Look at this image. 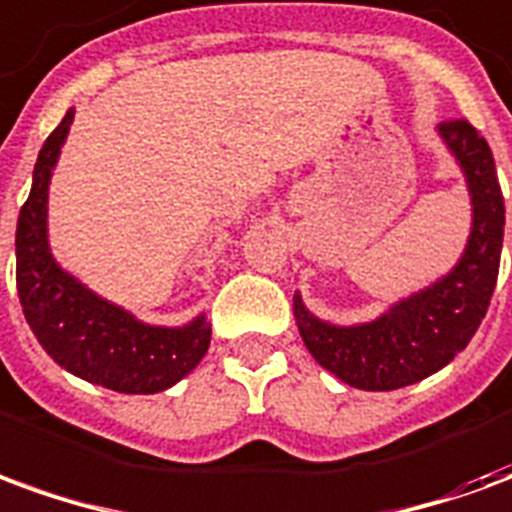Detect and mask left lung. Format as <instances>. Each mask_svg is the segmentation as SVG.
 Masks as SVG:
<instances>
[{
    "instance_id": "obj_1",
    "label": "left lung",
    "mask_w": 512,
    "mask_h": 512,
    "mask_svg": "<svg viewBox=\"0 0 512 512\" xmlns=\"http://www.w3.org/2000/svg\"><path fill=\"white\" fill-rule=\"evenodd\" d=\"M441 145L463 172L472 227L458 263L411 296L365 323L323 321L293 293V318L312 359L365 392H392L439 373L469 345L491 304L499 274L505 200L491 147L466 120L436 128Z\"/></svg>"
}]
</instances>
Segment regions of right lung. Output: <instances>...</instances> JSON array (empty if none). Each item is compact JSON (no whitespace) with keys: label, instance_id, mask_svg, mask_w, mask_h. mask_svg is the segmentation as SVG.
<instances>
[{"label":"right lung","instance_id":"add662e5","mask_svg":"<svg viewBox=\"0 0 512 512\" xmlns=\"http://www.w3.org/2000/svg\"><path fill=\"white\" fill-rule=\"evenodd\" d=\"M73 109L43 142L32 191L18 213L16 285L29 329L43 351L73 376L126 395H156L200 365L211 345V323L200 312L183 326H158L73 277L49 244V186L71 134Z\"/></svg>","mask_w":512,"mask_h":512}]
</instances>
